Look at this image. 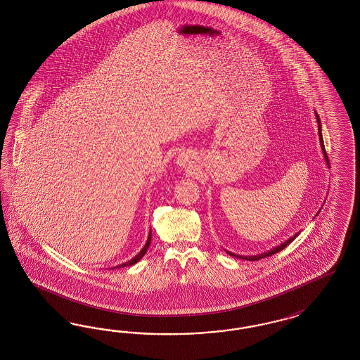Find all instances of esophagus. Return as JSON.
<instances>
[{
    "mask_svg": "<svg viewBox=\"0 0 360 360\" xmlns=\"http://www.w3.org/2000/svg\"><path fill=\"white\" fill-rule=\"evenodd\" d=\"M178 165H179V166H187V165H188V160H187L186 155H179Z\"/></svg>",
    "mask_w": 360,
    "mask_h": 360,
    "instance_id": "1",
    "label": "esophagus"
}]
</instances>
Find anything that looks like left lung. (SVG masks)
Masks as SVG:
<instances>
[{
    "instance_id": "1",
    "label": "left lung",
    "mask_w": 360,
    "mask_h": 360,
    "mask_svg": "<svg viewBox=\"0 0 360 360\" xmlns=\"http://www.w3.org/2000/svg\"><path fill=\"white\" fill-rule=\"evenodd\" d=\"M316 121H318V130H319V139H321V145H322L323 154H324V160L327 162V165H330V160H328V155H327V151L324 149V142H323V136H322V127H321V118H319V115L316 114ZM297 236H291L288 240H285L283 242L282 245H279V246H276V248H274L273 250H270V251H266V252H263V254H259V255H254V257H243V255H236L234 252H229L227 251V254H230L231 257H234V258H238V259H246V261H259V259H263V258H267V257H271L274 254H276V252H279V251H282L283 248H287L295 238Z\"/></svg>"
}]
</instances>
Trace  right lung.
<instances>
[{
  "label": "right lung",
  "mask_w": 360,
  "mask_h": 360,
  "mask_svg": "<svg viewBox=\"0 0 360 360\" xmlns=\"http://www.w3.org/2000/svg\"><path fill=\"white\" fill-rule=\"evenodd\" d=\"M150 242H151V231H150L149 238H148V242H146V245H145V248H142L138 254H136V257L133 258V259H130L129 262H126L124 264H121V266H117V267H114V269H118V267H126V266H131V264H136V262L139 261V259H142V257L146 254V251H148V248L150 246Z\"/></svg>",
  "instance_id": "right-lung-1"
}]
</instances>
